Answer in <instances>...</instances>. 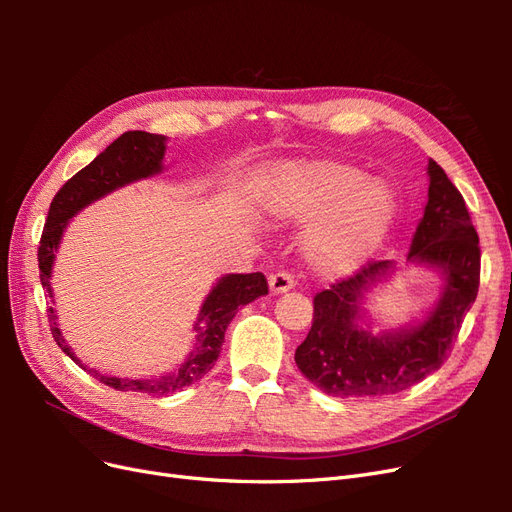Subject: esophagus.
Instances as JSON below:
<instances>
[{"label":"esophagus","mask_w":512,"mask_h":512,"mask_svg":"<svg viewBox=\"0 0 512 512\" xmlns=\"http://www.w3.org/2000/svg\"><path fill=\"white\" fill-rule=\"evenodd\" d=\"M269 288L273 294H284L294 288V277L286 271L273 273V275H269Z\"/></svg>","instance_id":"1"}]
</instances>
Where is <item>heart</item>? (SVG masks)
<instances>
[{"mask_svg":"<svg viewBox=\"0 0 512 512\" xmlns=\"http://www.w3.org/2000/svg\"><path fill=\"white\" fill-rule=\"evenodd\" d=\"M258 198L273 220L309 222L303 254L316 273L333 280L361 271L397 222V196L389 183L331 158L271 168L258 181Z\"/></svg>","mask_w":512,"mask_h":512,"instance_id":"heart-1","label":"heart"}]
</instances>
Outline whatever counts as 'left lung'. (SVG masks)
I'll return each mask as SVG.
<instances>
[{
    "label": "left lung",
    "mask_w": 512,
    "mask_h": 512,
    "mask_svg": "<svg viewBox=\"0 0 512 512\" xmlns=\"http://www.w3.org/2000/svg\"><path fill=\"white\" fill-rule=\"evenodd\" d=\"M429 192L408 265L438 271L442 290L429 312L406 327L371 331L369 292L389 282L393 260L369 262L314 297V324L294 352L301 374L333 397H378L410 389L440 369L480 282V247L463 196L429 160Z\"/></svg>",
    "instance_id": "8db88e82"
}]
</instances>
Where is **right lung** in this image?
<instances>
[{
  "label": "right lung",
  "mask_w": 512,
  "mask_h": 512,
  "mask_svg": "<svg viewBox=\"0 0 512 512\" xmlns=\"http://www.w3.org/2000/svg\"><path fill=\"white\" fill-rule=\"evenodd\" d=\"M164 153H166V136L162 134H149V132H126L121 134L117 141L108 145L100 156L79 170L72 179L66 181L49 209V218H46L42 239L38 247V265H40V282L42 288L49 290V297L53 299V286L51 275L55 265V254L59 250L61 237L74 218L76 213L83 211L96 200L104 198L126 185L156 177L164 170ZM269 292L267 280L262 273H228L220 277L211 292L205 297L200 312L194 322L196 331V344L177 369L168 371L162 376L151 378H121L111 374H100L98 369L83 365L76 359L72 348L61 335L57 327V312L55 307H49V320H51V333L55 337L61 352H66L70 359L89 371L91 376L98 378L102 384L111 386L117 391H134V393H147V395H170L183 386H190L196 380L203 378L207 371L215 365L224 344V333L228 329L230 320L235 318L239 307L256 301L258 297H265ZM55 303V301H53Z\"/></svg>",
  "instance_id": "add662e5"
}]
</instances>
